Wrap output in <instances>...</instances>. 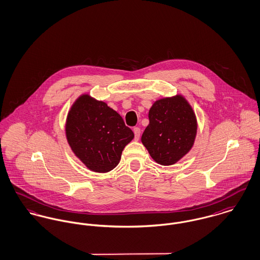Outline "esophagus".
I'll return each instance as SVG.
<instances>
[{
    "label": "esophagus",
    "mask_w": 260,
    "mask_h": 260,
    "mask_svg": "<svg viewBox=\"0 0 260 260\" xmlns=\"http://www.w3.org/2000/svg\"><path fill=\"white\" fill-rule=\"evenodd\" d=\"M133 132H134V135H135V140H139L140 138V134H141V130L139 127H135L133 129Z\"/></svg>",
    "instance_id": "34e87169"
}]
</instances>
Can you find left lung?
I'll list each match as a JSON object with an SVG mask.
<instances>
[{"instance_id":"obj_1","label":"left lung","mask_w":260,"mask_h":260,"mask_svg":"<svg viewBox=\"0 0 260 260\" xmlns=\"http://www.w3.org/2000/svg\"><path fill=\"white\" fill-rule=\"evenodd\" d=\"M197 119L187 100L177 95L156 101L149 111V125L142 143L159 164L173 165L193 145Z\"/></svg>"}]
</instances>
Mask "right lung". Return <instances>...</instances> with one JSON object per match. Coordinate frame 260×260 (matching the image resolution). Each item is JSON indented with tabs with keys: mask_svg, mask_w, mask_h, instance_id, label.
<instances>
[{
	"mask_svg": "<svg viewBox=\"0 0 260 260\" xmlns=\"http://www.w3.org/2000/svg\"><path fill=\"white\" fill-rule=\"evenodd\" d=\"M66 131L73 153L97 173L109 172L118 165L123 149L134 138L116 111L87 94L72 105Z\"/></svg>",
	"mask_w": 260,
	"mask_h": 260,
	"instance_id": "1",
	"label": "right lung"
}]
</instances>
